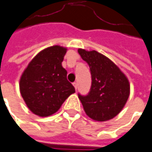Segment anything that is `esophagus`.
<instances>
[{
  "label": "esophagus",
  "instance_id": "34e87169",
  "mask_svg": "<svg viewBox=\"0 0 152 152\" xmlns=\"http://www.w3.org/2000/svg\"><path fill=\"white\" fill-rule=\"evenodd\" d=\"M73 85H74V87H75V89H76V90H77V83L75 82V83H73Z\"/></svg>",
  "mask_w": 152,
  "mask_h": 152
}]
</instances>
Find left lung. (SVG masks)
<instances>
[{
  "label": "left lung",
  "instance_id": "1",
  "mask_svg": "<svg viewBox=\"0 0 152 152\" xmlns=\"http://www.w3.org/2000/svg\"><path fill=\"white\" fill-rule=\"evenodd\" d=\"M78 53L89 64L92 80L90 93L84 97L78 95L85 113L96 121L114 118L130 94L128 77L113 61L95 50L79 48Z\"/></svg>",
  "mask_w": 152,
  "mask_h": 152
}]
</instances>
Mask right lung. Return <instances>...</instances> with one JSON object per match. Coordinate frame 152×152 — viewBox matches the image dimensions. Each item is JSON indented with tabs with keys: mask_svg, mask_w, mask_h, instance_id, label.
<instances>
[{
	"mask_svg": "<svg viewBox=\"0 0 152 152\" xmlns=\"http://www.w3.org/2000/svg\"><path fill=\"white\" fill-rule=\"evenodd\" d=\"M67 47L49 46L29 62L19 80V90L27 107L34 114L46 117L55 113L73 93L74 86L67 80L62 67Z\"/></svg>",
	"mask_w": 152,
	"mask_h": 152,
	"instance_id": "obj_1",
	"label": "right lung"
}]
</instances>
